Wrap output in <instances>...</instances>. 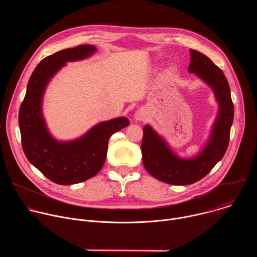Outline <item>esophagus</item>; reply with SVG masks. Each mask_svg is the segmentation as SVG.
<instances>
[{
    "label": "esophagus",
    "instance_id": "34e87169",
    "mask_svg": "<svg viewBox=\"0 0 257 257\" xmlns=\"http://www.w3.org/2000/svg\"><path fill=\"white\" fill-rule=\"evenodd\" d=\"M134 118L136 121H143L146 118V114L143 109H138V111L134 114Z\"/></svg>",
    "mask_w": 257,
    "mask_h": 257
}]
</instances>
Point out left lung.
Masks as SVG:
<instances>
[{
	"instance_id": "left-lung-1",
	"label": "left lung",
	"mask_w": 257,
	"mask_h": 257,
	"mask_svg": "<svg viewBox=\"0 0 257 257\" xmlns=\"http://www.w3.org/2000/svg\"><path fill=\"white\" fill-rule=\"evenodd\" d=\"M190 56L188 71L195 73L211 87L219 106L204 149L192 159H181L170 150L167 142L150 125L143 127L141 153L144 168L158 180L172 185L193 184L205 177L223 159L229 145L234 119V104L223 71L200 52L190 50Z\"/></svg>"
}]
</instances>
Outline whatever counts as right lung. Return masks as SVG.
Here are the masks:
<instances>
[{
  "label": "right lung",
  "mask_w": 257,
  "mask_h": 257,
  "mask_svg": "<svg viewBox=\"0 0 257 257\" xmlns=\"http://www.w3.org/2000/svg\"><path fill=\"white\" fill-rule=\"evenodd\" d=\"M95 51L94 46L81 45L45 58L32 72L20 105L18 120L23 152L36 169L60 185L76 184L95 176L104 164L109 137L129 125L127 118H115L71 141H58L47 128L42 104L48 83L67 62L86 59Z\"/></svg>",
  "instance_id": "1"
}]
</instances>
